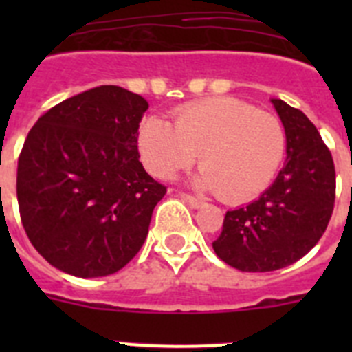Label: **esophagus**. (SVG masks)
Returning a JSON list of instances; mask_svg holds the SVG:
<instances>
[{"label":"esophagus","instance_id":"34e87169","mask_svg":"<svg viewBox=\"0 0 352 352\" xmlns=\"http://www.w3.org/2000/svg\"><path fill=\"white\" fill-rule=\"evenodd\" d=\"M179 195H182V197L185 199L186 203L190 204L192 208H195V210H197V208H201V206H203V204H204L203 201H199V199L194 197V195H188V194H179Z\"/></svg>","mask_w":352,"mask_h":352}]
</instances>
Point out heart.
<instances>
[{"mask_svg": "<svg viewBox=\"0 0 352 352\" xmlns=\"http://www.w3.org/2000/svg\"><path fill=\"white\" fill-rule=\"evenodd\" d=\"M138 142L146 169L162 179L190 167L199 155L203 167L194 185L226 203L263 194L285 155L280 120L234 96L183 105L170 125L149 118L139 129Z\"/></svg>", "mask_w": 352, "mask_h": 352, "instance_id": "b5f03b06", "label": "heart"}]
</instances>
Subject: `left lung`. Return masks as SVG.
<instances>
[{"label": "left lung", "mask_w": 352, "mask_h": 352, "mask_svg": "<svg viewBox=\"0 0 352 352\" xmlns=\"http://www.w3.org/2000/svg\"><path fill=\"white\" fill-rule=\"evenodd\" d=\"M272 104L285 130L287 160L254 203L227 211L214 254L239 272L296 263L324 234L335 204V166L316 125L284 100Z\"/></svg>", "instance_id": "8db88e82"}]
</instances>
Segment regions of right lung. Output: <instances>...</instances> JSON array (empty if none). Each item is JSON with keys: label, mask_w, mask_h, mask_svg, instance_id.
I'll return each mask as SVG.
<instances>
[{"label": "right lung", "mask_w": 352, "mask_h": 352, "mask_svg": "<svg viewBox=\"0 0 352 352\" xmlns=\"http://www.w3.org/2000/svg\"><path fill=\"white\" fill-rule=\"evenodd\" d=\"M148 102L98 86L49 109L30 130L17 166L24 231L54 268L113 275L133 259L167 188L139 162Z\"/></svg>", "instance_id": "obj_1"}]
</instances>
